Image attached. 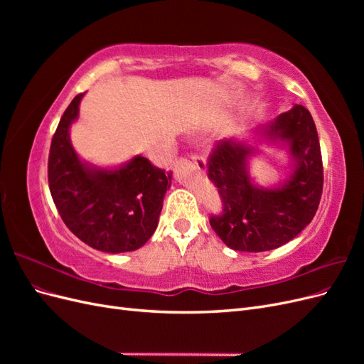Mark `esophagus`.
I'll return each mask as SVG.
<instances>
[{"mask_svg":"<svg viewBox=\"0 0 364 364\" xmlns=\"http://www.w3.org/2000/svg\"><path fill=\"white\" fill-rule=\"evenodd\" d=\"M191 159H193V162H194V165L199 170H205L206 168V161H205V158L203 156H199V155H194V156H191Z\"/></svg>","mask_w":364,"mask_h":364,"instance_id":"obj_1","label":"esophagus"}]
</instances>
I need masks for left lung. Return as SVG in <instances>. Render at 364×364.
Listing matches in <instances>:
<instances>
[{
	"mask_svg": "<svg viewBox=\"0 0 364 364\" xmlns=\"http://www.w3.org/2000/svg\"><path fill=\"white\" fill-rule=\"evenodd\" d=\"M262 145L284 149L289 159L284 178L267 187L250 174V164ZM208 178L223 200V213L209 223L228 247L266 252L289 243L311 223L323 188L311 114L294 105L250 134L222 141L209 162Z\"/></svg>",
	"mask_w": 364,
	"mask_h": 364,
	"instance_id": "8db88e82",
	"label": "left lung"
}]
</instances>
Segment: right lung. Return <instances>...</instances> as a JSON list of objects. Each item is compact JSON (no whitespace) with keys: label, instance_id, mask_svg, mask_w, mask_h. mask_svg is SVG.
Returning a JSON list of instances; mask_svg holds the SVG:
<instances>
[{"label":"right lung","instance_id":"1","mask_svg":"<svg viewBox=\"0 0 364 364\" xmlns=\"http://www.w3.org/2000/svg\"><path fill=\"white\" fill-rule=\"evenodd\" d=\"M83 95L74 97L51 141V197L65 225L87 246L106 253L136 250L158 228L171 171L153 167L141 155L115 167L82 159L70 130L79 118Z\"/></svg>","mask_w":364,"mask_h":364}]
</instances>
